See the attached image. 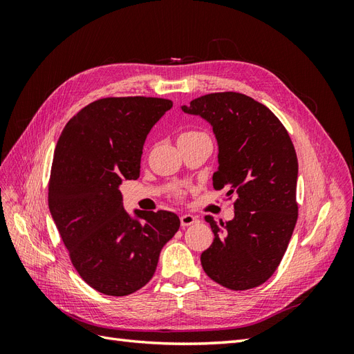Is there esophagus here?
Listing matches in <instances>:
<instances>
[{"label":"esophagus","instance_id":"1","mask_svg":"<svg viewBox=\"0 0 354 354\" xmlns=\"http://www.w3.org/2000/svg\"><path fill=\"white\" fill-rule=\"evenodd\" d=\"M180 223L183 227L192 226V224L198 223V217L194 216V214H183V216H180Z\"/></svg>","mask_w":354,"mask_h":354}]
</instances>
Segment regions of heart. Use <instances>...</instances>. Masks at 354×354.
<instances>
[{"label": "heart", "instance_id": "obj_1", "mask_svg": "<svg viewBox=\"0 0 354 354\" xmlns=\"http://www.w3.org/2000/svg\"><path fill=\"white\" fill-rule=\"evenodd\" d=\"M185 134H198V133H185Z\"/></svg>", "mask_w": 354, "mask_h": 354}]
</instances>
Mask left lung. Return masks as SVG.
I'll return each instance as SVG.
<instances>
[{
    "mask_svg": "<svg viewBox=\"0 0 354 354\" xmlns=\"http://www.w3.org/2000/svg\"><path fill=\"white\" fill-rule=\"evenodd\" d=\"M181 111L212 127L218 145L212 186L236 196L233 220L205 217L214 241L201 254L202 269L233 291L259 286L279 266L297 223L294 145L269 108L241 93L202 95Z\"/></svg>",
    "mask_w": 354,
    "mask_h": 354,
    "instance_id": "left-lung-1",
    "label": "left lung"
}]
</instances>
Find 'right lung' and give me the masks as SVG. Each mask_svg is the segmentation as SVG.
<instances>
[{
    "label": "right lung",
    "mask_w": 354,
    "mask_h": 354,
    "mask_svg": "<svg viewBox=\"0 0 354 354\" xmlns=\"http://www.w3.org/2000/svg\"><path fill=\"white\" fill-rule=\"evenodd\" d=\"M173 108L156 97H108L65 125L53 156L48 208L75 269L95 291L124 297L145 286L177 214L124 209L120 186L140 176L152 127Z\"/></svg>",
    "instance_id": "obj_1"
}]
</instances>
